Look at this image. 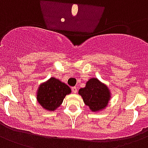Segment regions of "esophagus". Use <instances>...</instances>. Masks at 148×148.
<instances>
[{"label": "esophagus", "instance_id": "34e87169", "mask_svg": "<svg viewBox=\"0 0 148 148\" xmlns=\"http://www.w3.org/2000/svg\"><path fill=\"white\" fill-rule=\"evenodd\" d=\"M72 90H73V93H76L77 92V87H75V86H73V87H72Z\"/></svg>", "mask_w": 148, "mask_h": 148}]
</instances>
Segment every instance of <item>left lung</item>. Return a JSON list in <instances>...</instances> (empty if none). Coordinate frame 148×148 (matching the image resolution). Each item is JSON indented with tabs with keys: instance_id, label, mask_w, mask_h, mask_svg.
I'll return each mask as SVG.
<instances>
[{
	"instance_id": "obj_1",
	"label": "left lung",
	"mask_w": 148,
	"mask_h": 148,
	"mask_svg": "<svg viewBox=\"0 0 148 148\" xmlns=\"http://www.w3.org/2000/svg\"><path fill=\"white\" fill-rule=\"evenodd\" d=\"M84 103L93 112H101L108 106L112 92L106 84L97 78H91L86 86L79 90Z\"/></svg>"
}]
</instances>
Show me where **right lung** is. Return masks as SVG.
I'll list each match as a JSON object with an SVG mask.
<instances>
[{
	"label": "right lung",
	"instance_id": "add662e5",
	"mask_svg": "<svg viewBox=\"0 0 148 148\" xmlns=\"http://www.w3.org/2000/svg\"><path fill=\"white\" fill-rule=\"evenodd\" d=\"M70 93L71 88L66 84L55 77H51L39 86L36 100L43 109L54 112L62 105L65 97Z\"/></svg>",
	"mask_w": 148,
	"mask_h": 148
}]
</instances>
